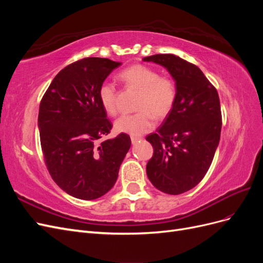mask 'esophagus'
I'll return each mask as SVG.
<instances>
[{"label":"esophagus","instance_id":"esophagus-1","mask_svg":"<svg viewBox=\"0 0 263 263\" xmlns=\"http://www.w3.org/2000/svg\"><path fill=\"white\" fill-rule=\"evenodd\" d=\"M130 138H132V144H133V145H136L137 142H139V141L141 140V138H140V137H135V136H132Z\"/></svg>","mask_w":263,"mask_h":263}]
</instances>
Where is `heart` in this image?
Segmentation results:
<instances>
[{
    "label": "heart",
    "instance_id": "obj_1",
    "mask_svg": "<svg viewBox=\"0 0 263 263\" xmlns=\"http://www.w3.org/2000/svg\"><path fill=\"white\" fill-rule=\"evenodd\" d=\"M118 79L127 87L139 90L137 109L135 114H126L115 122L118 133L140 136L154 128L155 116L162 118L170 113L177 100V85L171 78L162 77L154 68L134 65L119 72ZM99 98L105 112L115 115L118 112L117 90L110 82L102 83Z\"/></svg>",
    "mask_w": 263,
    "mask_h": 263
}]
</instances>
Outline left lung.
Here are the masks:
<instances>
[{"mask_svg":"<svg viewBox=\"0 0 263 263\" xmlns=\"http://www.w3.org/2000/svg\"><path fill=\"white\" fill-rule=\"evenodd\" d=\"M164 67L176 81L177 100L156 133L147 176L163 193L178 195L205 177L219 144L221 112L218 93L201 69L171 53L142 59Z\"/></svg>","mask_w":263,"mask_h":263,"instance_id":"obj_1","label":"left lung"}]
</instances>
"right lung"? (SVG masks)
<instances>
[{"mask_svg":"<svg viewBox=\"0 0 263 263\" xmlns=\"http://www.w3.org/2000/svg\"><path fill=\"white\" fill-rule=\"evenodd\" d=\"M121 62L84 58L54 77L39 105L42 150L52 180L69 195L91 201L106 194L132 141L127 134L101 141L112 129L99 98Z\"/></svg>","mask_w":263,"mask_h":263,"instance_id":"1","label":"right lung"}]
</instances>
